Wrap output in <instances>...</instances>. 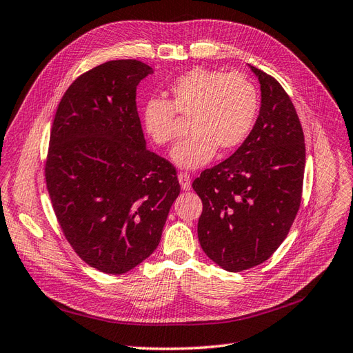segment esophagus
<instances>
[{"label":"esophagus","mask_w":353,"mask_h":353,"mask_svg":"<svg viewBox=\"0 0 353 353\" xmlns=\"http://www.w3.org/2000/svg\"><path fill=\"white\" fill-rule=\"evenodd\" d=\"M179 177V182H180V186H182L183 190H190V176L188 173H179L177 174Z\"/></svg>","instance_id":"obj_1"}]
</instances>
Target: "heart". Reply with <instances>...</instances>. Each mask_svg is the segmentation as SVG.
<instances>
[{
    "label": "heart",
    "mask_w": 353,
    "mask_h": 353,
    "mask_svg": "<svg viewBox=\"0 0 353 353\" xmlns=\"http://www.w3.org/2000/svg\"><path fill=\"white\" fill-rule=\"evenodd\" d=\"M170 102L150 99L143 109L149 137L159 146L170 145L179 134L180 117L188 118L190 133L171 158L180 168L205 165L219 149L221 154L245 142L259 114V92L248 77L219 69L194 68L170 85Z\"/></svg>",
    "instance_id": "heart-1"
}]
</instances>
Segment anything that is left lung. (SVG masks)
Masks as SVG:
<instances>
[{
    "mask_svg": "<svg viewBox=\"0 0 353 353\" xmlns=\"http://www.w3.org/2000/svg\"><path fill=\"white\" fill-rule=\"evenodd\" d=\"M261 105L236 152L192 183L203 201L198 239L220 268L241 272L263 263L283 244L301 201L305 136L296 108L274 77L256 66Z\"/></svg>",
    "mask_w": 353,
    "mask_h": 353,
    "instance_id": "1",
    "label": "left lung"
}]
</instances>
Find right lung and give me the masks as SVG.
Instances as JSON below:
<instances>
[{
    "label": "right lung",
    "instance_id": "obj_1",
    "mask_svg": "<svg viewBox=\"0 0 353 353\" xmlns=\"http://www.w3.org/2000/svg\"><path fill=\"white\" fill-rule=\"evenodd\" d=\"M154 70L110 60L79 75L57 106L46 183L70 247L87 265L125 274L154 253L180 194L176 168L146 149L136 106Z\"/></svg>",
    "mask_w": 353,
    "mask_h": 353
}]
</instances>
